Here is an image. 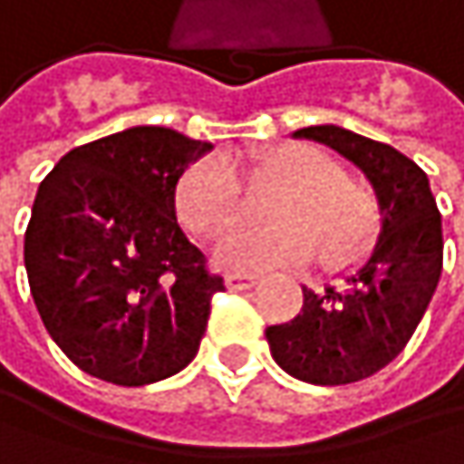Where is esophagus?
<instances>
[{
    "label": "esophagus",
    "mask_w": 464,
    "mask_h": 464,
    "mask_svg": "<svg viewBox=\"0 0 464 464\" xmlns=\"http://www.w3.org/2000/svg\"><path fill=\"white\" fill-rule=\"evenodd\" d=\"M227 289H251L259 284V276H251V273H229L224 278Z\"/></svg>",
    "instance_id": "obj_1"
}]
</instances>
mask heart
I'll return each instance as SVG.
<instances>
[{
	"label": "heart",
	"mask_w": 464,
	"mask_h": 464,
	"mask_svg": "<svg viewBox=\"0 0 464 464\" xmlns=\"http://www.w3.org/2000/svg\"><path fill=\"white\" fill-rule=\"evenodd\" d=\"M259 171L284 180L289 194L276 210L281 227L235 229L213 248L216 265L262 273L306 265L317 248L325 265L350 262L374 227V208L363 188L342 178L339 163L309 144H284L259 158ZM240 213V188L224 160H202L178 188V216L197 237H218Z\"/></svg>",
	"instance_id": "obj_1"
}]
</instances>
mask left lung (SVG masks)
Masks as SVG:
<instances>
[{"mask_svg": "<svg viewBox=\"0 0 464 464\" xmlns=\"http://www.w3.org/2000/svg\"><path fill=\"white\" fill-rule=\"evenodd\" d=\"M312 139L363 171L377 199L374 246L342 273L344 289L304 286L295 320L265 328L273 361L295 380L344 385L388 366L419 328L440 278L443 232L430 180L391 144L339 125L293 133Z\"/></svg>", "mask_w": 464, "mask_h": 464, "instance_id": "obj_1", "label": "left lung"}]
</instances>
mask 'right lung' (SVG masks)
Instances as JSON below:
<instances>
[{
	"mask_svg": "<svg viewBox=\"0 0 464 464\" xmlns=\"http://www.w3.org/2000/svg\"><path fill=\"white\" fill-rule=\"evenodd\" d=\"M210 147L133 125L71 150L40 183L24 265L48 336L82 372L150 385L194 361L224 278L178 224L175 194Z\"/></svg>",
	"mask_w": 464,
	"mask_h": 464,
	"instance_id": "1",
	"label": "right lung"
}]
</instances>
